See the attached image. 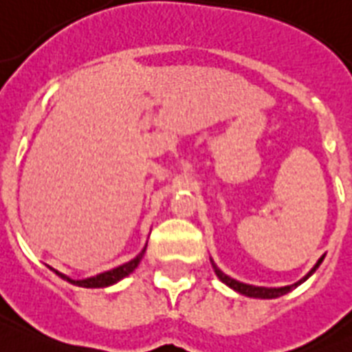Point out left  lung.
Here are the masks:
<instances>
[{"label": "left lung", "instance_id": "8db88e82", "mask_svg": "<svg viewBox=\"0 0 352 352\" xmlns=\"http://www.w3.org/2000/svg\"><path fill=\"white\" fill-rule=\"evenodd\" d=\"M322 261H324V257H320V259H318V263L315 264V268H313L311 272H309V274L306 275V277L300 278L298 283L292 284V286H284V287H257V286H252V284L239 283V280H235V278H232V277H228V275L223 274L221 270L217 268V266L214 263H212V266H214V272H216L217 277L221 278V280L226 284V286H230L232 289H235V292H239L241 295H246V297H255V298H277V297H280V295H286L287 292H292L293 287H297L298 284L304 283V280H306V278L309 277V275L315 274V270L318 268V266H320Z\"/></svg>", "mask_w": 352, "mask_h": 352}]
</instances>
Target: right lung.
Listing matches in <instances>:
<instances>
[{"label":"right lung","instance_id":"right-lung-1","mask_svg":"<svg viewBox=\"0 0 352 352\" xmlns=\"http://www.w3.org/2000/svg\"><path fill=\"white\" fill-rule=\"evenodd\" d=\"M145 252V248H144ZM144 252H142L140 255H136L135 259L129 261V263L122 264V266H118V268L115 270H109V272H104V274L97 275V277H89V278H84V280H74V278L66 277V275L59 274V272H55V274L59 275L60 278H65V280H68V283L75 284V286H82V287H106V286H111V284L118 283L120 278L127 277V275L133 272V270L138 266V263H140L142 255H144Z\"/></svg>","mask_w":352,"mask_h":352}]
</instances>
